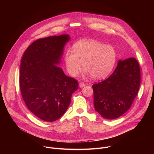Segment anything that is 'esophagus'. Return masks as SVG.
Masks as SVG:
<instances>
[{"instance_id":"34e87169","label":"esophagus","mask_w":154,"mask_h":154,"mask_svg":"<svg viewBox=\"0 0 154 154\" xmlns=\"http://www.w3.org/2000/svg\"><path fill=\"white\" fill-rule=\"evenodd\" d=\"M79 86L80 88H83V87H84L85 86V84L84 83H83V82H81V83L79 84Z\"/></svg>"}]
</instances>
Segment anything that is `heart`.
Returning <instances> with one entry per match:
<instances>
[{
  "instance_id": "heart-1",
  "label": "heart",
  "mask_w": 154,
  "mask_h": 154,
  "mask_svg": "<svg viewBox=\"0 0 154 154\" xmlns=\"http://www.w3.org/2000/svg\"><path fill=\"white\" fill-rule=\"evenodd\" d=\"M72 51L65 55V63L69 74L76 76L82 68L85 74L95 80L107 77L116 62L117 54L114 47L95 40H82L73 45Z\"/></svg>"
}]
</instances>
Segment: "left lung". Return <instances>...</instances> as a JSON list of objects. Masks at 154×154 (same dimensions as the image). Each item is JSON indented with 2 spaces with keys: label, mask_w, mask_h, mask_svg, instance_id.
I'll return each mask as SVG.
<instances>
[{
  "label": "left lung",
  "mask_w": 154,
  "mask_h": 154,
  "mask_svg": "<svg viewBox=\"0 0 154 154\" xmlns=\"http://www.w3.org/2000/svg\"><path fill=\"white\" fill-rule=\"evenodd\" d=\"M140 84V71L134 57L119 60L106 80L94 84V106L103 117L115 119L130 109Z\"/></svg>",
  "instance_id": "1"
}]
</instances>
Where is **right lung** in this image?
Wrapping results in <instances>:
<instances>
[{"label": "right lung", "instance_id": "right-lung-1", "mask_svg": "<svg viewBox=\"0 0 154 154\" xmlns=\"http://www.w3.org/2000/svg\"><path fill=\"white\" fill-rule=\"evenodd\" d=\"M68 34L40 38L25 51L20 66V85L23 100L35 116L54 122L66 112L78 82L67 76L61 67Z\"/></svg>", "mask_w": 154, "mask_h": 154}]
</instances>
